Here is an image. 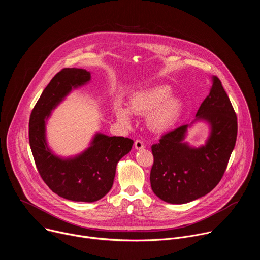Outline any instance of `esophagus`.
Listing matches in <instances>:
<instances>
[{
	"mask_svg": "<svg viewBox=\"0 0 260 260\" xmlns=\"http://www.w3.org/2000/svg\"><path fill=\"white\" fill-rule=\"evenodd\" d=\"M144 148H145V146H144V143H143L142 141L137 140V141L135 142V149L141 150V149H144Z\"/></svg>",
	"mask_w": 260,
	"mask_h": 260,
	"instance_id": "1",
	"label": "esophagus"
}]
</instances>
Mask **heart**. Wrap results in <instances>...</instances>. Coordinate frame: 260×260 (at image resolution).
Returning a JSON list of instances; mask_svg holds the SVG:
<instances>
[{
  "instance_id": "obj_1",
  "label": "heart",
  "mask_w": 260,
  "mask_h": 260,
  "mask_svg": "<svg viewBox=\"0 0 260 260\" xmlns=\"http://www.w3.org/2000/svg\"><path fill=\"white\" fill-rule=\"evenodd\" d=\"M172 93L168 85H155L141 89L132 94L129 109L121 105L115 108L116 117L122 124L132 123V113L147 115V124L156 133L170 129L181 116L182 101Z\"/></svg>"
}]
</instances>
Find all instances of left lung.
I'll return each instance as SVG.
<instances>
[{
  "instance_id": "1",
  "label": "left lung",
  "mask_w": 260,
  "mask_h": 260,
  "mask_svg": "<svg viewBox=\"0 0 260 260\" xmlns=\"http://www.w3.org/2000/svg\"><path fill=\"white\" fill-rule=\"evenodd\" d=\"M196 116L191 124L203 120L210 126L205 145L192 147L183 141L191 126L186 124L166 134L151 147L154 157L151 188L160 200L170 204H186L214 189L236 145L237 115L218 77H212L210 93Z\"/></svg>"
}]
</instances>
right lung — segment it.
Masks as SVG:
<instances>
[{"instance_id": "1", "label": "right lung", "mask_w": 260, "mask_h": 260, "mask_svg": "<svg viewBox=\"0 0 260 260\" xmlns=\"http://www.w3.org/2000/svg\"><path fill=\"white\" fill-rule=\"evenodd\" d=\"M90 72L66 68L58 72L43 90L29 117L28 139L40 176L57 196L73 202L92 203L112 188L118 161L126 155L134 141L96 133L87 149L71 157L52 152L46 140V120L64 98L88 83Z\"/></svg>"}]
</instances>
